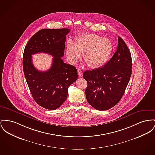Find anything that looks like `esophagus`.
Segmentation results:
<instances>
[{
	"mask_svg": "<svg viewBox=\"0 0 155 155\" xmlns=\"http://www.w3.org/2000/svg\"><path fill=\"white\" fill-rule=\"evenodd\" d=\"M77 71H78V76H79L80 77H81L82 76V72L81 71V69H80V68H78Z\"/></svg>",
	"mask_w": 155,
	"mask_h": 155,
	"instance_id": "obj_1",
	"label": "esophagus"
}]
</instances>
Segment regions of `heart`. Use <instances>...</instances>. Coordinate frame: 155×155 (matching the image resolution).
Segmentation results:
<instances>
[{
  "label": "heart",
  "mask_w": 155,
  "mask_h": 155,
  "mask_svg": "<svg viewBox=\"0 0 155 155\" xmlns=\"http://www.w3.org/2000/svg\"><path fill=\"white\" fill-rule=\"evenodd\" d=\"M113 49L109 39L95 34H85L77 37L74 44L68 41L67 54L71 63H75L83 53L82 58L87 66L97 68L102 66L109 59Z\"/></svg>",
  "instance_id": "1"
}]
</instances>
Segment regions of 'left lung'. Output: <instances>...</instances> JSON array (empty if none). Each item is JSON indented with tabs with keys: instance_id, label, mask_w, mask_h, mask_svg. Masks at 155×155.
I'll use <instances>...</instances> for the list:
<instances>
[{
	"instance_id": "left-lung-1",
	"label": "left lung",
	"mask_w": 155,
	"mask_h": 155,
	"mask_svg": "<svg viewBox=\"0 0 155 155\" xmlns=\"http://www.w3.org/2000/svg\"><path fill=\"white\" fill-rule=\"evenodd\" d=\"M118 48L103 67L83 73L88 85V102L97 110H105L116 105L126 90L132 74V57L125 41L118 37Z\"/></svg>"
}]
</instances>
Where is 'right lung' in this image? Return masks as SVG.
<instances>
[{
  "label": "right lung",
  "instance_id": "obj_1",
  "mask_svg": "<svg viewBox=\"0 0 155 155\" xmlns=\"http://www.w3.org/2000/svg\"><path fill=\"white\" fill-rule=\"evenodd\" d=\"M68 28H44L28 40L25 48L23 68L30 92L40 106L50 110L59 108L67 99L68 88L78 78L76 68L64 63ZM38 52L51 54L53 63L46 72L37 71L32 63V55Z\"/></svg>",
  "mask_w": 155,
  "mask_h": 155
}]
</instances>
